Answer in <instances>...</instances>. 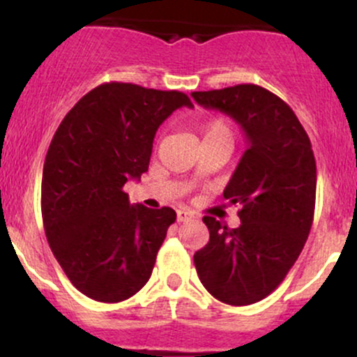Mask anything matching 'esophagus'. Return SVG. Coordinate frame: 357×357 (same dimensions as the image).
I'll list each match as a JSON object with an SVG mask.
<instances>
[{
	"mask_svg": "<svg viewBox=\"0 0 357 357\" xmlns=\"http://www.w3.org/2000/svg\"><path fill=\"white\" fill-rule=\"evenodd\" d=\"M193 218H195V215H193L190 211H186V208H179L178 211V221L179 222H186Z\"/></svg>",
	"mask_w": 357,
	"mask_h": 357,
	"instance_id": "34e87169",
	"label": "esophagus"
}]
</instances>
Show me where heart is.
<instances>
[{
    "label": "heart",
    "mask_w": 357,
    "mask_h": 357,
    "mask_svg": "<svg viewBox=\"0 0 357 357\" xmlns=\"http://www.w3.org/2000/svg\"><path fill=\"white\" fill-rule=\"evenodd\" d=\"M202 135H204V139L219 135H225L231 138V129H229L228 122L222 121V119H211V121L202 126Z\"/></svg>",
    "instance_id": "obj_1"
}]
</instances>
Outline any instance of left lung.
<instances>
[{"label": "left lung", "instance_id": "obj_1", "mask_svg": "<svg viewBox=\"0 0 357 357\" xmlns=\"http://www.w3.org/2000/svg\"><path fill=\"white\" fill-rule=\"evenodd\" d=\"M204 109L229 115L247 150L222 197L240 205L238 228L205 215L208 243L195 252L202 285L218 301L248 305L268 297L304 248L316 202V160L294 110L268 89L238 84L193 91Z\"/></svg>", "mask_w": 357, "mask_h": 357}]
</instances>
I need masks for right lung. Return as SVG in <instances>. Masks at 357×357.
Returning a JSON list of instances; mask_svg holds the SVG:
<instances>
[{
  "label": "right lung",
  "instance_id": "1",
  "mask_svg": "<svg viewBox=\"0 0 357 357\" xmlns=\"http://www.w3.org/2000/svg\"><path fill=\"white\" fill-rule=\"evenodd\" d=\"M181 107H193L181 91L105 82L72 107L50 143L46 238L72 285L93 301H126L152 276L176 212L131 205L122 188L149 171L158 126Z\"/></svg>",
  "mask_w": 357,
  "mask_h": 357
}]
</instances>
